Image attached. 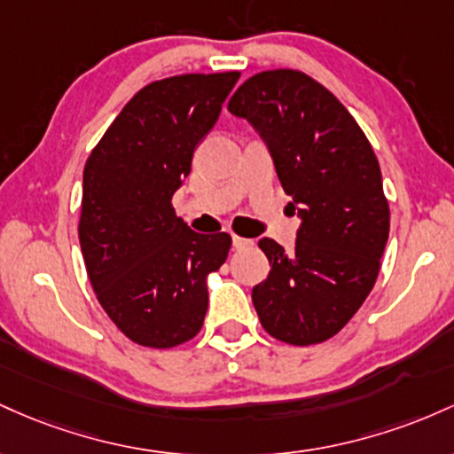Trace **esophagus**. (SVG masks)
Here are the masks:
<instances>
[{"instance_id": "obj_1", "label": "esophagus", "mask_w": 454, "mask_h": 454, "mask_svg": "<svg viewBox=\"0 0 454 454\" xmlns=\"http://www.w3.org/2000/svg\"><path fill=\"white\" fill-rule=\"evenodd\" d=\"M233 240V247L236 248H244V247H251L253 244V240H247V238H240V236H233L231 238Z\"/></svg>"}]
</instances>
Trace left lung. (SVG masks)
Masks as SVG:
<instances>
[{"label": "left lung", "mask_w": 454, "mask_h": 454, "mask_svg": "<svg viewBox=\"0 0 454 454\" xmlns=\"http://www.w3.org/2000/svg\"><path fill=\"white\" fill-rule=\"evenodd\" d=\"M266 141L283 191L298 210L294 251L259 240L270 274L253 304L270 337L315 345L363 307L390 231L378 156L337 96L300 70L247 79L229 100Z\"/></svg>", "instance_id": "8db88e82"}]
</instances>
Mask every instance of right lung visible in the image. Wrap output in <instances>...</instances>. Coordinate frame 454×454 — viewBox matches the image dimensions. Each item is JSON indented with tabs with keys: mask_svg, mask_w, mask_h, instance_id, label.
<instances>
[{
	"mask_svg": "<svg viewBox=\"0 0 454 454\" xmlns=\"http://www.w3.org/2000/svg\"><path fill=\"white\" fill-rule=\"evenodd\" d=\"M238 79L233 70L145 85L85 162L79 242L90 283L111 322L144 348L169 349L200 333L206 278L231 248L225 231H192L171 197Z\"/></svg>",
	"mask_w": 454,
	"mask_h": 454,
	"instance_id": "add662e5",
	"label": "right lung"
}]
</instances>
